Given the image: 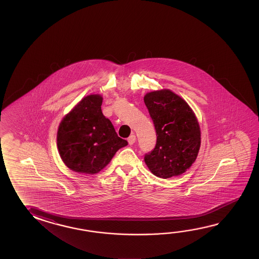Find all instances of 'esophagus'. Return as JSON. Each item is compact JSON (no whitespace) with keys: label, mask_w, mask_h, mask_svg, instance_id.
<instances>
[{"label":"esophagus","mask_w":259,"mask_h":259,"mask_svg":"<svg viewBox=\"0 0 259 259\" xmlns=\"http://www.w3.org/2000/svg\"><path fill=\"white\" fill-rule=\"evenodd\" d=\"M137 138L135 135H131L129 138H127V141L129 143V145H134V143L136 142Z\"/></svg>","instance_id":"obj_1"}]
</instances>
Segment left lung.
Returning a JSON list of instances; mask_svg holds the SVG:
<instances>
[{
  "mask_svg": "<svg viewBox=\"0 0 259 259\" xmlns=\"http://www.w3.org/2000/svg\"><path fill=\"white\" fill-rule=\"evenodd\" d=\"M144 101L157 133L155 148L144 157L148 169L163 179L184 174L200 148V128L194 112L170 90L148 93Z\"/></svg>",
  "mask_w": 259,
  "mask_h": 259,
  "instance_id": "8db88e82",
  "label": "left lung"
}]
</instances>
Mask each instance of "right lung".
<instances>
[{
    "instance_id": "right-lung-1",
    "label": "right lung",
    "mask_w": 259,
    "mask_h": 259,
    "mask_svg": "<svg viewBox=\"0 0 259 259\" xmlns=\"http://www.w3.org/2000/svg\"><path fill=\"white\" fill-rule=\"evenodd\" d=\"M102 98L87 96L61 121L57 133L59 153L69 169L93 175L127 146L101 111Z\"/></svg>"
}]
</instances>
